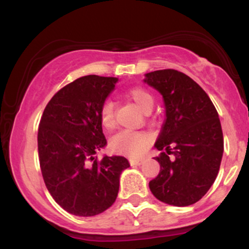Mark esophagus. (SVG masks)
<instances>
[{
  "label": "esophagus",
  "instance_id": "34e87169",
  "mask_svg": "<svg viewBox=\"0 0 249 249\" xmlns=\"http://www.w3.org/2000/svg\"><path fill=\"white\" fill-rule=\"evenodd\" d=\"M128 161H130V164L132 165V166H139V165L142 164V159H138V158H130L128 159Z\"/></svg>",
  "mask_w": 249,
  "mask_h": 249
}]
</instances>
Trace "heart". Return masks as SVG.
I'll list each match as a JSON object with an SVG mask.
<instances>
[{
  "label": "heart",
  "instance_id": "1",
  "mask_svg": "<svg viewBox=\"0 0 249 249\" xmlns=\"http://www.w3.org/2000/svg\"><path fill=\"white\" fill-rule=\"evenodd\" d=\"M126 96L142 111L146 112L153 107V97L146 89L142 87L131 88L126 91ZM99 122L105 130H111L116 125L115 107L111 101H105L99 108ZM150 144V136L141 131L123 130L116 133L108 142V148L112 152L137 157L146 150Z\"/></svg>",
  "mask_w": 249,
  "mask_h": 249
}]
</instances>
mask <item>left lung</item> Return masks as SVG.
Listing matches in <instances>:
<instances>
[{"instance_id":"obj_1","label":"left lung","mask_w":249,"mask_h":249,"mask_svg":"<svg viewBox=\"0 0 249 249\" xmlns=\"http://www.w3.org/2000/svg\"><path fill=\"white\" fill-rule=\"evenodd\" d=\"M145 82L164 97L166 119L157 139L160 172L148 182L165 204L188 206L199 201L218 176L224 136L218 111L191 77L178 70L146 73Z\"/></svg>"}]
</instances>
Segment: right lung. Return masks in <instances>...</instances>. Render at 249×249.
Masks as SVG:
<instances>
[{"label":"right lung","mask_w":249,"mask_h":249,"mask_svg":"<svg viewBox=\"0 0 249 249\" xmlns=\"http://www.w3.org/2000/svg\"><path fill=\"white\" fill-rule=\"evenodd\" d=\"M117 81L81 77L57 91L41 117L37 145L43 180L57 204L75 215L107 210L118 196L122 171L130 167L124 157H96L107 145L99 108Z\"/></svg>","instance_id":"right-lung-1"}]
</instances>
